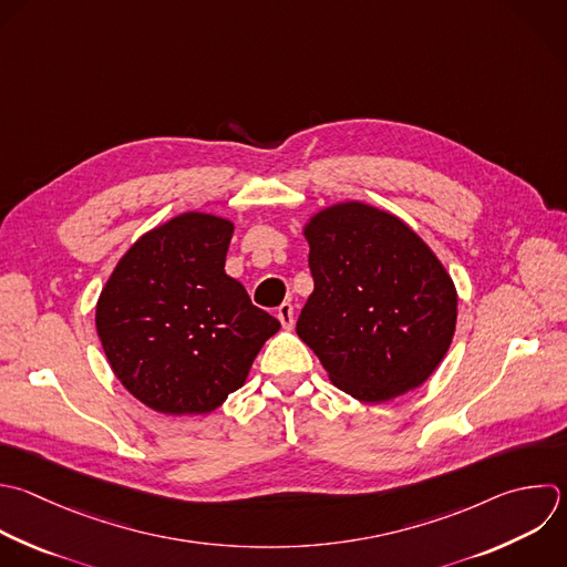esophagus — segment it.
I'll return each mask as SVG.
<instances>
[{
  "label": "esophagus",
  "mask_w": 567,
  "mask_h": 567,
  "mask_svg": "<svg viewBox=\"0 0 567 567\" xmlns=\"http://www.w3.org/2000/svg\"><path fill=\"white\" fill-rule=\"evenodd\" d=\"M277 319L281 321V326H284L286 330H290V328L295 326V310H292V306H290V303H281V306L277 308Z\"/></svg>",
  "instance_id": "34e87169"
}]
</instances>
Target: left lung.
<instances>
[{
	"instance_id": "obj_1",
	"label": "left lung",
	"mask_w": 567,
	"mask_h": 567,
	"mask_svg": "<svg viewBox=\"0 0 567 567\" xmlns=\"http://www.w3.org/2000/svg\"><path fill=\"white\" fill-rule=\"evenodd\" d=\"M315 279L297 334L328 379L363 403L423 385L456 328L458 295L434 250L396 215L339 202L303 224Z\"/></svg>"
}]
</instances>
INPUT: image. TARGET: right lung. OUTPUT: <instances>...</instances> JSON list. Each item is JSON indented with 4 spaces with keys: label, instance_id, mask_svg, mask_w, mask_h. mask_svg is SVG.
I'll use <instances>...</instances> for the list:
<instances>
[{
    "label": "right lung",
    "instance_id": "add662e5",
    "mask_svg": "<svg viewBox=\"0 0 567 567\" xmlns=\"http://www.w3.org/2000/svg\"><path fill=\"white\" fill-rule=\"evenodd\" d=\"M233 233L226 217L182 213L144 233L100 292L95 326L111 370L155 412L217 410L281 328L226 275Z\"/></svg>",
    "mask_w": 567,
    "mask_h": 567
}]
</instances>
